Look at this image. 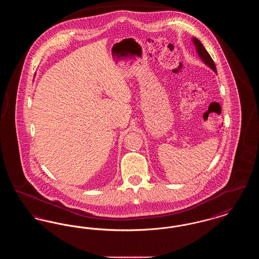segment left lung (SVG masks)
Wrapping results in <instances>:
<instances>
[{
  "mask_svg": "<svg viewBox=\"0 0 259 259\" xmlns=\"http://www.w3.org/2000/svg\"><path fill=\"white\" fill-rule=\"evenodd\" d=\"M192 40H193V44H194V46H195V48H196V51H197L198 55L200 56V58L203 60V62H204L207 66H209V68H210L213 72L217 73V68H215L214 62L211 59V57L209 56L208 51L203 47V45L201 44V41H200L198 38H196V37H193Z\"/></svg>",
  "mask_w": 259,
  "mask_h": 259,
  "instance_id": "1",
  "label": "left lung"
}]
</instances>
